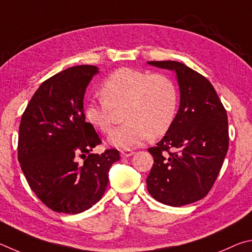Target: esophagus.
I'll list each match as a JSON object with an SVG mask.
<instances>
[{
    "label": "esophagus",
    "mask_w": 252,
    "mask_h": 252,
    "mask_svg": "<svg viewBox=\"0 0 252 252\" xmlns=\"http://www.w3.org/2000/svg\"><path fill=\"white\" fill-rule=\"evenodd\" d=\"M134 152L131 149H123L121 151V156L122 157H130L131 155H134Z\"/></svg>",
    "instance_id": "1"
}]
</instances>
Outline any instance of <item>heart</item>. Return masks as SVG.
Instances as JSON below:
<instances>
[{"label":"heart","instance_id":"1","mask_svg":"<svg viewBox=\"0 0 252 252\" xmlns=\"http://www.w3.org/2000/svg\"><path fill=\"white\" fill-rule=\"evenodd\" d=\"M101 98L88 100L84 115L100 133H107L113 124V109L125 105L126 121L112 130L108 142L115 147L138 146L148 136L165 135L173 125L178 107V92L174 82L164 74L122 67L101 83Z\"/></svg>","mask_w":252,"mask_h":252}]
</instances>
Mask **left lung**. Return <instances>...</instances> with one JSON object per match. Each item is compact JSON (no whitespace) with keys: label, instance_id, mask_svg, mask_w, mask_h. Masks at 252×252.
<instances>
[{"label":"left lung","instance_id":"8db88e82","mask_svg":"<svg viewBox=\"0 0 252 252\" xmlns=\"http://www.w3.org/2000/svg\"><path fill=\"white\" fill-rule=\"evenodd\" d=\"M148 64L175 70L180 90L173 125L148 148L154 157L148 192L168 206L191 204L209 192L222 167L229 146L227 112L211 83L196 70L175 61Z\"/></svg>","mask_w":252,"mask_h":252}]
</instances>
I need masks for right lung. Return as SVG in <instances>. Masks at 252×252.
<instances>
[{"label": "right lung", "instance_id": "add662e5", "mask_svg": "<svg viewBox=\"0 0 252 252\" xmlns=\"http://www.w3.org/2000/svg\"><path fill=\"white\" fill-rule=\"evenodd\" d=\"M96 73L93 65L57 73L41 84L22 115V171L38 199L56 213L75 215L95 205L107 187L110 166L121 158L114 148L91 153L101 140L85 121L83 99Z\"/></svg>", "mask_w": 252, "mask_h": 252}]
</instances>
